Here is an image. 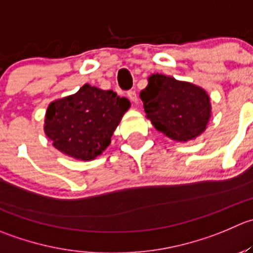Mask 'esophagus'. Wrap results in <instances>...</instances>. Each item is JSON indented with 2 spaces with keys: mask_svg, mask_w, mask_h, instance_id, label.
<instances>
[{
  "mask_svg": "<svg viewBox=\"0 0 253 253\" xmlns=\"http://www.w3.org/2000/svg\"><path fill=\"white\" fill-rule=\"evenodd\" d=\"M127 96H128V99L131 100L132 102L138 101V95H137V92L134 91V90H129V91H127Z\"/></svg>",
  "mask_w": 253,
  "mask_h": 253,
  "instance_id": "34e87169",
  "label": "esophagus"
}]
</instances>
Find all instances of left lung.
<instances>
[{"instance_id":"8db88e82","label":"left lung","mask_w":253,"mask_h":253,"mask_svg":"<svg viewBox=\"0 0 253 253\" xmlns=\"http://www.w3.org/2000/svg\"><path fill=\"white\" fill-rule=\"evenodd\" d=\"M139 97L154 128L174 141L197 138L211 116L210 97L204 89L163 74H152Z\"/></svg>"}]
</instances>
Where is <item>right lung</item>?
Listing matches in <instances>:
<instances>
[{
	"label": "right lung",
	"instance_id": "right-lung-1",
	"mask_svg": "<svg viewBox=\"0 0 253 253\" xmlns=\"http://www.w3.org/2000/svg\"><path fill=\"white\" fill-rule=\"evenodd\" d=\"M128 99L112 90L85 84L70 96L50 102L44 132L61 153L80 161H91L111 143V137L125 112Z\"/></svg>",
	"mask_w": 253,
	"mask_h": 253
}]
</instances>
